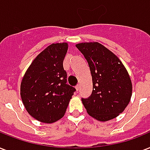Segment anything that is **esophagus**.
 <instances>
[{"instance_id":"1","label":"esophagus","mask_w":150,"mask_h":150,"mask_svg":"<svg viewBox=\"0 0 150 150\" xmlns=\"http://www.w3.org/2000/svg\"><path fill=\"white\" fill-rule=\"evenodd\" d=\"M79 89H80V85L78 84V85L76 86V91H79Z\"/></svg>"}]
</instances>
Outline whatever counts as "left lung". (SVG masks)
Here are the masks:
<instances>
[{
    "label": "left lung",
    "instance_id": "8db88e82",
    "mask_svg": "<svg viewBox=\"0 0 150 150\" xmlns=\"http://www.w3.org/2000/svg\"><path fill=\"white\" fill-rule=\"evenodd\" d=\"M76 47L87 60L92 77L91 96L81 99L88 113L103 122L118 117L132 95V81L125 67L114 53L98 42L80 43Z\"/></svg>",
    "mask_w": 150,
    "mask_h": 150
}]
</instances>
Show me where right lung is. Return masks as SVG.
<instances>
[{
    "label": "right lung",
    "mask_w": 150,
    "mask_h": 150,
    "mask_svg": "<svg viewBox=\"0 0 150 150\" xmlns=\"http://www.w3.org/2000/svg\"><path fill=\"white\" fill-rule=\"evenodd\" d=\"M67 43L47 46L29 67L20 85V96L28 113L38 121L52 124L65 115L76 89L67 83L63 60Z\"/></svg>",
    "instance_id": "1"
}]
</instances>
